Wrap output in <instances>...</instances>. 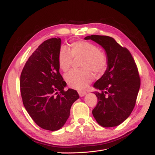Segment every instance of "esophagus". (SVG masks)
I'll return each instance as SVG.
<instances>
[{
    "mask_svg": "<svg viewBox=\"0 0 155 155\" xmlns=\"http://www.w3.org/2000/svg\"><path fill=\"white\" fill-rule=\"evenodd\" d=\"M78 94H79V96L81 97H84L85 94H87V93L86 92H83V91H78Z\"/></svg>",
    "mask_w": 155,
    "mask_h": 155,
    "instance_id": "esophagus-1",
    "label": "esophagus"
}]
</instances>
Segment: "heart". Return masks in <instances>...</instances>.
Instances as JSON below:
<instances>
[{"instance_id":"b5f03b06","label":"heart","mask_w":155,"mask_h":155,"mask_svg":"<svg viewBox=\"0 0 155 155\" xmlns=\"http://www.w3.org/2000/svg\"><path fill=\"white\" fill-rule=\"evenodd\" d=\"M83 57L79 70L71 71L66 74L65 81L70 87L78 91L87 88L94 78V72L101 74L107 68L108 60L106 54L99 51L96 45L87 41H77L71 44L69 51L62 48L58 53V66L63 72L70 70L72 57Z\"/></svg>"}]
</instances>
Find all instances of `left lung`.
<instances>
[{"label":"left lung","mask_w":155,"mask_h":155,"mask_svg":"<svg viewBox=\"0 0 155 155\" xmlns=\"http://www.w3.org/2000/svg\"><path fill=\"white\" fill-rule=\"evenodd\" d=\"M85 40L96 42L107 53L106 71L94 87L98 99L92 111L97 123L103 127H113L121 124L130 116L135 106L140 80L133 57L127 48L108 36L91 35Z\"/></svg>","instance_id":"left-lung-1"}]
</instances>
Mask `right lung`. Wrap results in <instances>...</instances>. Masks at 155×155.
Instances as JSON below:
<instances>
[{"label":"right lung","instance_id":"right-lung-1","mask_svg":"<svg viewBox=\"0 0 155 155\" xmlns=\"http://www.w3.org/2000/svg\"><path fill=\"white\" fill-rule=\"evenodd\" d=\"M61 39L44 41L23 68L20 87L23 104L35 123L54 131L64 126L72 104L79 98L77 91H65L66 82L59 72L58 57Z\"/></svg>","mask_w":155,"mask_h":155}]
</instances>
